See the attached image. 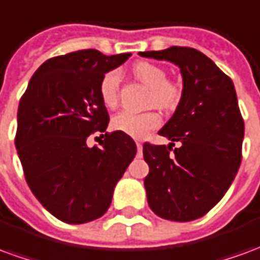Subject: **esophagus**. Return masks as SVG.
Segmentation results:
<instances>
[{
  "label": "esophagus",
  "instance_id": "1",
  "mask_svg": "<svg viewBox=\"0 0 260 260\" xmlns=\"http://www.w3.org/2000/svg\"><path fill=\"white\" fill-rule=\"evenodd\" d=\"M136 147H138V153H139V156H141V153H142V143H141V142H136Z\"/></svg>",
  "mask_w": 260,
  "mask_h": 260
}]
</instances>
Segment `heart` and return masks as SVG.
<instances>
[{"label":"heart","instance_id":"b5f03b06","mask_svg":"<svg viewBox=\"0 0 260 260\" xmlns=\"http://www.w3.org/2000/svg\"><path fill=\"white\" fill-rule=\"evenodd\" d=\"M134 74L145 85L150 87L149 103L161 110H174L182 99V85L178 80L169 79L163 67L149 61H141L134 67ZM119 71L111 69L103 75L99 82V94L103 104L114 108L118 104L119 97ZM161 124V115L156 110L143 113H135L131 110H122L115 114L111 125L115 131L124 132L132 138H143L149 131L156 129Z\"/></svg>","mask_w":260,"mask_h":260}]
</instances>
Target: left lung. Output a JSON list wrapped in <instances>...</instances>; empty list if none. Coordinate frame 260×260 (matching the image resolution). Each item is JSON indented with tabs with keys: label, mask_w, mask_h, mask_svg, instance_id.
I'll use <instances>...</instances> for the list:
<instances>
[{
	"label": "left lung",
	"mask_w": 260,
	"mask_h": 260,
	"mask_svg": "<svg viewBox=\"0 0 260 260\" xmlns=\"http://www.w3.org/2000/svg\"><path fill=\"white\" fill-rule=\"evenodd\" d=\"M139 54L178 65L184 80L174 115L158 131L173 143L143 145L147 203L161 218L191 221L217 205L240 169L244 119L234 83L195 48ZM174 141L181 146L173 149Z\"/></svg>",
	"instance_id": "1"
}]
</instances>
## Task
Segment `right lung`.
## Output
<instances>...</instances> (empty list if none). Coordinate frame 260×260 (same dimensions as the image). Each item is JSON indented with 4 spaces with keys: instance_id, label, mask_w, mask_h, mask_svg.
I'll return each mask as SVG.
<instances>
[{
    "instance_id": "obj_1",
    "label": "right lung",
    "mask_w": 260,
    "mask_h": 260,
    "mask_svg": "<svg viewBox=\"0 0 260 260\" xmlns=\"http://www.w3.org/2000/svg\"><path fill=\"white\" fill-rule=\"evenodd\" d=\"M131 54L79 50L47 59L31 76L18 107L15 146L26 182L53 216L69 224L102 217L136 154L124 132H106L99 82ZM105 132L100 147L87 138Z\"/></svg>"
}]
</instances>
